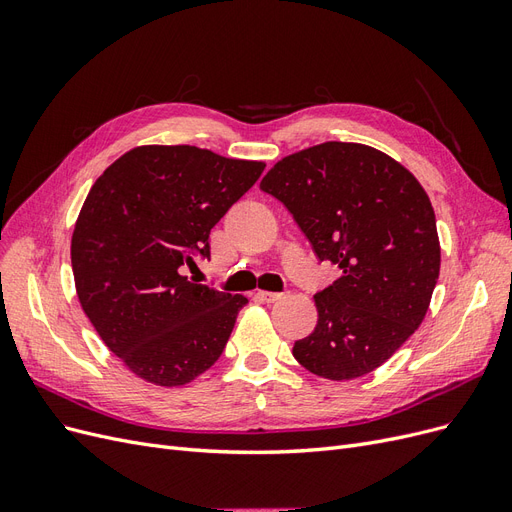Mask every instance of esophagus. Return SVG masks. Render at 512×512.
Returning a JSON list of instances; mask_svg holds the SVG:
<instances>
[{
    "mask_svg": "<svg viewBox=\"0 0 512 512\" xmlns=\"http://www.w3.org/2000/svg\"><path fill=\"white\" fill-rule=\"evenodd\" d=\"M282 297H284V292H269V290H258L256 292V299L265 301V303H275V301H280Z\"/></svg>",
    "mask_w": 512,
    "mask_h": 512,
    "instance_id": "34e87169",
    "label": "esophagus"
}]
</instances>
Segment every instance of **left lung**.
I'll use <instances>...</instances> for the list:
<instances>
[{
	"label": "left lung",
	"instance_id": "1",
	"mask_svg": "<svg viewBox=\"0 0 512 512\" xmlns=\"http://www.w3.org/2000/svg\"><path fill=\"white\" fill-rule=\"evenodd\" d=\"M260 190L292 213L342 277L314 294L318 324L292 354L327 380L374 371L421 327L440 275L436 213L423 185L361 143L307 147L277 162Z\"/></svg>",
	"mask_w": 512,
	"mask_h": 512
}]
</instances>
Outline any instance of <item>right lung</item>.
Listing matches in <instances>:
<instances>
[{
    "mask_svg": "<svg viewBox=\"0 0 512 512\" xmlns=\"http://www.w3.org/2000/svg\"><path fill=\"white\" fill-rule=\"evenodd\" d=\"M265 162L190 145L123 153L91 185L72 232L74 286L102 342L134 376L183 386L220 359L243 294L194 284L209 235Z\"/></svg>",
    "mask_w": 512,
    "mask_h": 512,
    "instance_id": "1",
    "label": "right lung"
}]
</instances>
